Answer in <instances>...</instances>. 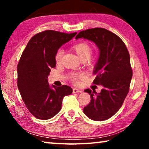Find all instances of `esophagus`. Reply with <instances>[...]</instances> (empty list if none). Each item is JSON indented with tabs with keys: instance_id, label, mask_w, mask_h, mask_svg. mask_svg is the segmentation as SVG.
<instances>
[{
	"instance_id": "obj_1",
	"label": "esophagus",
	"mask_w": 149,
	"mask_h": 149,
	"mask_svg": "<svg viewBox=\"0 0 149 149\" xmlns=\"http://www.w3.org/2000/svg\"><path fill=\"white\" fill-rule=\"evenodd\" d=\"M81 92H82L81 90H79L78 89H75V88L73 89V93H81Z\"/></svg>"
}]
</instances>
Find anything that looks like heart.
<instances>
[{"mask_svg": "<svg viewBox=\"0 0 149 149\" xmlns=\"http://www.w3.org/2000/svg\"><path fill=\"white\" fill-rule=\"evenodd\" d=\"M75 53L81 61H86L90 58L92 54V49L89 45L86 42H78L72 47ZM64 54V50L60 49L57 50L55 55V60L56 63L60 62ZM82 77V74L79 73H73L70 75V79L73 82H76L77 79Z\"/></svg>", "mask_w": 149, "mask_h": 149, "instance_id": "heart-1", "label": "heart"}]
</instances>
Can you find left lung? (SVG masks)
Returning a JSON list of instances; mask_svg holds the SVG:
<instances>
[{"mask_svg":"<svg viewBox=\"0 0 149 149\" xmlns=\"http://www.w3.org/2000/svg\"><path fill=\"white\" fill-rule=\"evenodd\" d=\"M80 38L93 41L99 48L93 84L103 87L100 93L89 89L84 91L89 93L91 102L84 112L93 120H108L119 110L129 92L133 74L129 52L118 35L104 28L81 31L75 39Z\"/></svg>","mask_w":149,"mask_h":149,"instance_id":"left-lung-1","label":"left lung"}]
</instances>
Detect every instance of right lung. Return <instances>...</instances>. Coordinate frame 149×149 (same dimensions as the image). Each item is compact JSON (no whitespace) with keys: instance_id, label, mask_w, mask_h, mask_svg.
Here are the masks:
<instances>
[{"instance_id":"1","label":"right lung","mask_w":149,"mask_h":149,"mask_svg":"<svg viewBox=\"0 0 149 149\" xmlns=\"http://www.w3.org/2000/svg\"><path fill=\"white\" fill-rule=\"evenodd\" d=\"M77 33L46 30L35 35L27 43L17 64V84L22 100L31 114L49 120L58 113L65 96L72 93L68 85L50 86L48 76L56 66L55 55L62 45Z\"/></svg>"}]
</instances>
